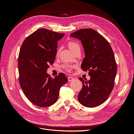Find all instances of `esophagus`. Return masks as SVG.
<instances>
[{"label": "esophagus", "mask_w": 134, "mask_h": 134, "mask_svg": "<svg viewBox=\"0 0 134 134\" xmlns=\"http://www.w3.org/2000/svg\"><path fill=\"white\" fill-rule=\"evenodd\" d=\"M68 79V82H71V81L73 80L74 79V78H72V77H71V76H69Z\"/></svg>", "instance_id": "esophagus-1"}]
</instances>
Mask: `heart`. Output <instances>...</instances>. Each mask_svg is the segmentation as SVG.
Instances as JSON below:
<instances>
[{
	"label": "heart",
	"mask_w": 134,
	"mask_h": 134,
	"mask_svg": "<svg viewBox=\"0 0 134 134\" xmlns=\"http://www.w3.org/2000/svg\"><path fill=\"white\" fill-rule=\"evenodd\" d=\"M68 46L69 47L70 50L72 52L75 51L76 49H78V48H80L79 44L77 42H76L75 41H69L68 43ZM59 54V51L58 52L57 54ZM63 68L66 71H67L68 72H70L71 70L72 66L70 65H64L63 66Z\"/></svg>",
	"instance_id": "1"
}]
</instances>
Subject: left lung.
Here are the masks:
<instances>
[{"instance_id": "left-lung-1", "label": "left lung", "mask_w": 134, "mask_h": 134, "mask_svg": "<svg viewBox=\"0 0 134 134\" xmlns=\"http://www.w3.org/2000/svg\"><path fill=\"white\" fill-rule=\"evenodd\" d=\"M81 41L85 58L81 65L89 71L91 79L79 78L83 87L79 102L87 107L98 106L106 101L114 87L117 64L112 47L103 36L91 28L80 29L70 35Z\"/></svg>"}]
</instances>
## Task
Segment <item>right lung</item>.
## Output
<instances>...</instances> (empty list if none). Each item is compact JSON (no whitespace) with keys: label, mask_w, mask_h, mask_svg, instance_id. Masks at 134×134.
Returning a JSON list of instances; mask_svg holds the SVG:
<instances>
[{"label":"right lung","mask_w":134,"mask_h":134,"mask_svg":"<svg viewBox=\"0 0 134 134\" xmlns=\"http://www.w3.org/2000/svg\"><path fill=\"white\" fill-rule=\"evenodd\" d=\"M64 35L40 28L22 43L18 56L19 82L24 94L36 106L46 107L55 103L60 88L68 82L63 73L52 78L46 72L55 59L58 41Z\"/></svg>","instance_id":"obj_1"}]
</instances>
